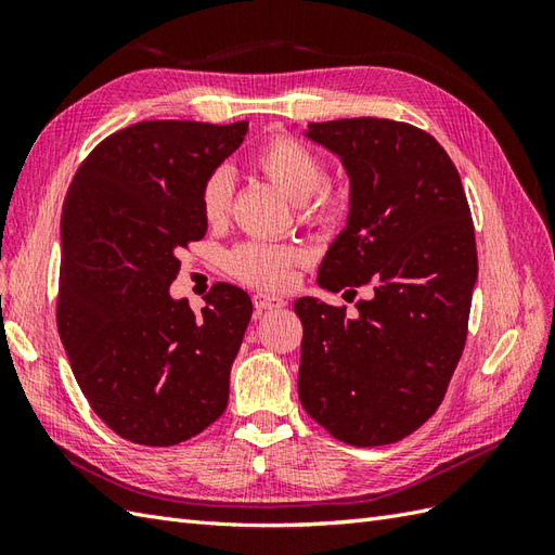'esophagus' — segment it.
I'll list each match as a JSON object with an SVG mask.
<instances>
[{
    "label": "esophagus",
    "instance_id": "34e87169",
    "mask_svg": "<svg viewBox=\"0 0 555 555\" xmlns=\"http://www.w3.org/2000/svg\"><path fill=\"white\" fill-rule=\"evenodd\" d=\"M251 304H255L257 314H261L266 310H280V308H284V306H287V300H284L282 296H275V294L257 292L255 296H251Z\"/></svg>",
    "mask_w": 555,
    "mask_h": 555
}]
</instances>
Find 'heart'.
Instances as JSON below:
<instances>
[{
  "label": "heart",
  "instance_id": "heart-1",
  "mask_svg": "<svg viewBox=\"0 0 555 555\" xmlns=\"http://www.w3.org/2000/svg\"><path fill=\"white\" fill-rule=\"evenodd\" d=\"M255 169L294 201L300 220L308 224H331L343 212V198L326 188V166L310 147L289 137H278L259 147ZM231 208V173L220 166L201 188V212L208 224L227 220ZM304 257V249L289 243L249 241L229 255L231 273L257 287H282L289 271Z\"/></svg>",
  "mask_w": 555,
  "mask_h": 555
}]
</instances>
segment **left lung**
Here are the masks:
<instances>
[{
    "label": "left lung",
    "instance_id": "8db88e82",
    "mask_svg": "<svg viewBox=\"0 0 555 555\" xmlns=\"http://www.w3.org/2000/svg\"><path fill=\"white\" fill-rule=\"evenodd\" d=\"M304 133L349 178L347 224L319 266V287L357 294L367 284L371 296L354 317L296 300L298 398L335 440L391 444L440 408L465 347L477 247L463 182L444 147L405 122L349 117Z\"/></svg>",
    "mask_w": 555,
    "mask_h": 555
}]
</instances>
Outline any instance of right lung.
<instances>
[{"label":"right lung","instance_id":"add662e5","mask_svg":"<svg viewBox=\"0 0 555 555\" xmlns=\"http://www.w3.org/2000/svg\"><path fill=\"white\" fill-rule=\"evenodd\" d=\"M247 122L147 120L111 133L64 198L57 328L90 408L120 438L171 447L222 416L251 317L227 282L194 314L171 298L178 251L206 236L204 180Z\"/></svg>","mask_w":555,"mask_h":555}]
</instances>
